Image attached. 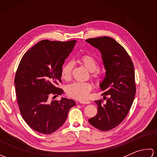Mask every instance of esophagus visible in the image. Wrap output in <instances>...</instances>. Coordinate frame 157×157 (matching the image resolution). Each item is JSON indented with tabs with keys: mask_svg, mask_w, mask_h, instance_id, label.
Returning <instances> with one entry per match:
<instances>
[{
	"mask_svg": "<svg viewBox=\"0 0 157 157\" xmlns=\"http://www.w3.org/2000/svg\"><path fill=\"white\" fill-rule=\"evenodd\" d=\"M79 103H81V104H85V105H87V104H90V102L88 101H80L79 102Z\"/></svg>",
	"mask_w": 157,
	"mask_h": 157,
	"instance_id": "esophagus-1",
	"label": "esophagus"
}]
</instances>
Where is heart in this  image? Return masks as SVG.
<instances>
[{"instance_id": "1", "label": "heart", "mask_w": 157, "mask_h": 157, "mask_svg": "<svg viewBox=\"0 0 157 157\" xmlns=\"http://www.w3.org/2000/svg\"><path fill=\"white\" fill-rule=\"evenodd\" d=\"M79 63L84 65L89 71L92 72L91 77L94 79H98L101 76V72L96 69L98 63L96 58L90 55H84L79 59ZM73 68V63L69 61L65 63L61 68V78L64 80L68 81L71 78ZM92 90V84L90 82H74L67 86V94L70 97L78 100H86Z\"/></svg>"}]
</instances>
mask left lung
<instances>
[{
    "label": "left lung",
    "instance_id": "obj_1",
    "mask_svg": "<svg viewBox=\"0 0 157 157\" xmlns=\"http://www.w3.org/2000/svg\"><path fill=\"white\" fill-rule=\"evenodd\" d=\"M86 42L101 51L106 70L100 84L106 102L103 103L102 99L94 101L98 114L88 121L101 131H109L125 119L134 102L136 90L134 64L125 49L112 38L102 36Z\"/></svg>",
    "mask_w": 157,
    "mask_h": 157
}]
</instances>
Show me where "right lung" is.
Segmentation results:
<instances>
[{"mask_svg":"<svg viewBox=\"0 0 157 157\" xmlns=\"http://www.w3.org/2000/svg\"><path fill=\"white\" fill-rule=\"evenodd\" d=\"M77 42L43 40L26 52L15 77V92L20 113L35 131L50 134L65 123L69 109L75 105L73 100L62 98L61 68Z\"/></svg>","mask_w":157,"mask_h":157,"instance_id":"right-lung-1","label":"right lung"}]
</instances>
